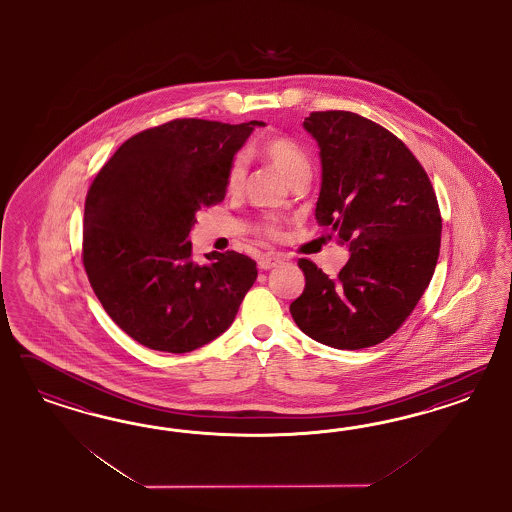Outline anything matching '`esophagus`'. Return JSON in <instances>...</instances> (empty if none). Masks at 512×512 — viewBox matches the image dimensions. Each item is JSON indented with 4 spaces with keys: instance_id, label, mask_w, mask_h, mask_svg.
Instances as JSON below:
<instances>
[{
    "instance_id": "34e87169",
    "label": "esophagus",
    "mask_w": 512,
    "mask_h": 512,
    "mask_svg": "<svg viewBox=\"0 0 512 512\" xmlns=\"http://www.w3.org/2000/svg\"><path fill=\"white\" fill-rule=\"evenodd\" d=\"M281 263H283V257L270 253V255H263V257L259 259V268H261V270H270V268H276V266Z\"/></svg>"
}]
</instances>
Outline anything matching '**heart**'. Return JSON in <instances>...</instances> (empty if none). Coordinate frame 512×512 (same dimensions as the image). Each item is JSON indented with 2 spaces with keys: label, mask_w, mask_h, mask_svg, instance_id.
<instances>
[{
  "label": "heart",
  "mask_w": 512,
  "mask_h": 512,
  "mask_svg": "<svg viewBox=\"0 0 512 512\" xmlns=\"http://www.w3.org/2000/svg\"><path fill=\"white\" fill-rule=\"evenodd\" d=\"M259 152L289 184H293L300 178H310V157L296 144L295 140L287 139V137H268L261 144ZM244 174H246V161L242 155H238V157H234V161L229 167V174H227L229 187L236 189L240 186L244 180ZM263 233L270 238H276L279 234L276 221H268L264 225Z\"/></svg>",
  "instance_id": "heart-1"
}]
</instances>
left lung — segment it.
Listing matches in <instances>:
<instances>
[{"label":"left lung","instance_id":"obj_1","mask_svg":"<svg viewBox=\"0 0 512 512\" xmlns=\"http://www.w3.org/2000/svg\"><path fill=\"white\" fill-rule=\"evenodd\" d=\"M302 125L317 140L323 169L315 219L351 257L336 278L300 259L306 287L289 310L311 340L372 347L402 326L434 276V187L402 140L355 112H311Z\"/></svg>","mask_w":512,"mask_h":512}]
</instances>
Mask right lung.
Returning a JSON list of instances; mask_svg holds the SVG:
<instances>
[{
    "mask_svg": "<svg viewBox=\"0 0 512 512\" xmlns=\"http://www.w3.org/2000/svg\"><path fill=\"white\" fill-rule=\"evenodd\" d=\"M263 125L172 120L125 140L95 176L82 261L110 319L140 345L189 353L233 325L257 264L236 251L195 263L189 231L225 199L234 155Z\"/></svg>",
    "mask_w": 512,
    "mask_h": 512,
    "instance_id": "obj_1",
    "label": "right lung"
}]
</instances>
